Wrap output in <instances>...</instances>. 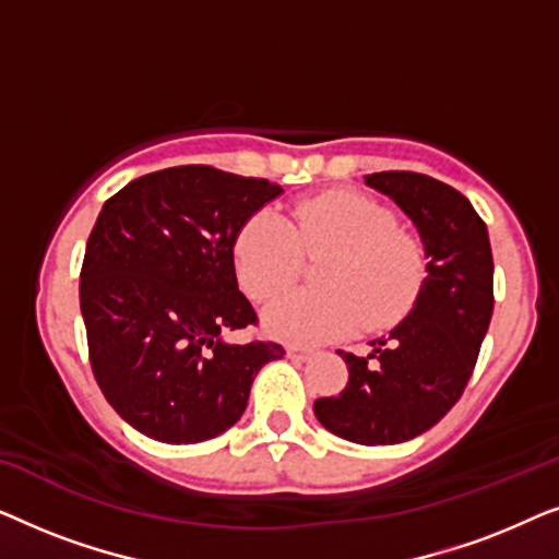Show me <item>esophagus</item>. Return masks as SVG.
Segmentation results:
<instances>
[{"instance_id": "obj_1", "label": "esophagus", "mask_w": 559, "mask_h": 559, "mask_svg": "<svg viewBox=\"0 0 559 559\" xmlns=\"http://www.w3.org/2000/svg\"><path fill=\"white\" fill-rule=\"evenodd\" d=\"M287 356L295 358V361H305V358L312 356V348H302V346H289Z\"/></svg>"}]
</instances>
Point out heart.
I'll list each match as a JSON object with an SVG mask.
<instances>
[{"label":"heart","mask_w":559,"mask_h":559,"mask_svg":"<svg viewBox=\"0 0 559 559\" xmlns=\"http://www.w3.org/2000/svg\"><path fill=\"white\" fill-rule=\"evenodd\" d=\"M305 257L323 259L318 282L264 310L266 331L285 341H328L366 328H389L415 308L427 257L415 236L396 228L386 205L354 190H331L295 205L251 216L234 241L236 277L249 297L274 300L300 280Z\"/></svg>","instance_id":"heart-1"}]
</instances>
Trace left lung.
Returning a JSON list of instances; mask_svg holds the SVG:
<instances>
[{
  "instance_id": "left-lung-1",
  "label": "left lung",
  "mask_w": 559,
  "mask_h": 559,
  "mask_svg": "<svg viewBox=\"0 0 559 559\" xmlns=\"http://www.w3.org/2000/svg\"><path fill=\"white\" fill-rule=\"evenodd\" d=\"M364 182L392 198L417 226L427 277L409 316L369 356L338 350L341 394L316 400L325 430L358 445H394L438 425L461 400L493 312V257L468 198L430 175L389 170Z\"/></svg>"
}]
</instances>
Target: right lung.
Returning a JSON list of instances; mask_svg holds the SVG:
<instances>
[{"instance_id":"right-lung-1","label":"right lung","mask_w":559,"mask_h":559,"mask_svg":"<svg viewBox=\"0 0 559 559\" xmlns=\"http://www.w3.org/2000/svg\"><path fill=\"white\" fill-rule=\"evenodd\" d=\"M280 193L264 178L180 165L132 180L98 213L81 266L91 369L147 438L186 445L226 432L259 369L285 354L224 341L257 325L236 282V234Z\"/></svg>"}]
</instances>
